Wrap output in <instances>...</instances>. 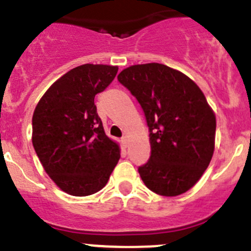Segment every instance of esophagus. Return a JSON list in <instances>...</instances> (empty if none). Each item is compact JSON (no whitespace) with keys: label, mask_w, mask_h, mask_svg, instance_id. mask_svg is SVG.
I'll return each mask as SVG.
<instances>
[{"label":"esophagus","mask_w":251,"mask_h":251,"mask_svg":"<svg viewBox=\"0 0 251 251\" xmlns=\"http://www.w3.org/2000/svg\"><path fill=\"white\" fill-rule=\"evenodd\" d=\"M121 144H123V146L125 147V149L128 146V139H127V136H124L123 139H121Z\"/></svg>","instance_id":"1"}]
</instances>
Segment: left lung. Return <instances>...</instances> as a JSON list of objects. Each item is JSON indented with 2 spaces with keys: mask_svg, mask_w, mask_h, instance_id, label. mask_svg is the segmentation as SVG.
<instances>
[{
  "mask_svg": "<svg viewBox=\"0 0 251 251\" xmlns=\"http://www.w3.org/2000/svg\"><path fill=\"white\" fill-rule=\"evenodd\" d=\"M118 80L136 98L150 132L151 156L139 173L160 196L191 189L214 152L215 115L204 94L183 73L160 63L124 69Z\"/></svg>",
  "mask_w": 251,
  "mask_h": 251,
  "instance_id": "obj_1",
  "label": "left lung"
}]
</instances>
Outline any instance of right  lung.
<instances>
[{"label": "right lung", "instance_id": "1", "mask_svg": "<svg viewBox=\"0 0 251 251\" xmlns=\"http://www.w3.org/2000/svg\"><path fill=\"white\" fill-rule=\"evenodd\" d=\"M118 67L83 64L51 84L32 119L34 151L65 193L90 196L104 188L118 165L120 149L105 135L94 104L110 85Z\"/></svg>", "mask_w": 251, "mask_h": 251}]
</instances>
